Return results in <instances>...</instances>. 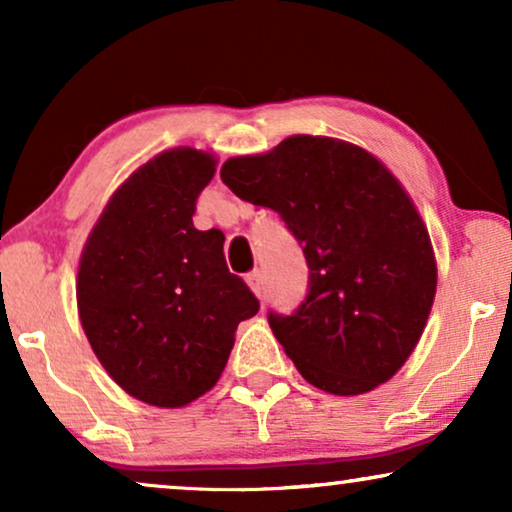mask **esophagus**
<instances>
[{
	"label": "esophagus",
	"mask_w": 512,
	"mask_h": 512,
	"mask_svg": "<svg viewBox=\"0 0 512 512\" xmlns=\"http://www.w3.org/2000/svg\"><path fill=\"white\" fill-rule=\"evenodd\" d=\"M244 279H247L249 289H251V291H254V293H256V296H261V289H263V275H261V272H258V270H254V272H249V275H247V277H244Z\"/></svg>",
	"instance_id": "esophagus-1"
}]
</instances>
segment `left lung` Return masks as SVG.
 Wrapping results in <instances>:
<instances>
[{
	"label": "left lung",
	"instance_id": "1",
	"mask_svg": "<svg viewBox=\"0 0 512 512\" xmlns=\"http://www.w3.org/2000/svg\"><path fill=\"white\" fill-rule=\"evenodd\" d=\"M221 179L275 209L303 247L305 300L268 312L298 373L335 396L387 382L422 338L438 275L429 230L394 174L361 146L293 135L226 160Z\"/></svg>",
	"mask_w": 512,
	"mask_h": 512
}]
</instances>
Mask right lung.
I'll use <instances>...</instances> for the list:
<instances>
[{
	"label": "right lung",
	"mask_w": 512,
	"mask_h": 512,
	"mask_svg": "<svg viewBox=\"0 0 512 512\" xmlns=\"http://www.w3.org/2000/svg\"><path fill=\"white\" fill-rule=\"evenodd\" d=\"M214 172L212 153L163 151L111 195L81 254L76 303L90 347L118 387L158 408L207 394L237 324L261 307L228 270L221 230L193 226Z\"/></svg>",
	"instance_id": "right-lung-1"
}]
</instances>
